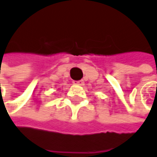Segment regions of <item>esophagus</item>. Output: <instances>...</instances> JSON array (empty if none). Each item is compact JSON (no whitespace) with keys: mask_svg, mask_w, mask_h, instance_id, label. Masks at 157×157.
<instances>
[{"mask_svg":"<svg viewBox=\"0 0 157 157\" xmlns=\"http://www.w3.org/2000/svg\"><path fill=\"white\" fill-rule=\"evenodd\" d=\"M74 83H75V84H76V85H82V84H83V81H82V80H80V81H75V82H74Z\"/></svg>","mask_w":157,"mask_h":157,"instance_id":"34e87169","label":"esophagus"}]
</instances>
